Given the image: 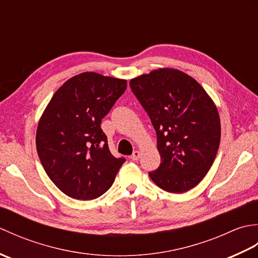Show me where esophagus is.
<instances>
[{
	"label": "esophagus",
	"mask_w": 258,
	"mask_h": 258,
	"mask_svg": "<svg viewBox=\"0 0 258 258\" xmlns=\"http://www.w3.org/2000/svg\"><path fill=\"white\" fill-rule=\"evenodd\" d=\"M141 157V153L139 151L133 152V154L131 155V160L132 161H139V158Z\"/></svg>",
	"instance_id": "esophagus-1"
}]
</instances>
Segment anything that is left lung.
Wrapping results in <instances>:
<instances>
[{
    "mask_svg": "<svg viewBox=\"0 0 258 258\" xmlns=\"http://www.w3.org/2000/svg\"><path fill=\"white\" fill-rule=\"evenodd\" d=\"M157 136L161 165L149 175L169 193H184L205 177L221 141L215 104L189 75L160 69L131 80Z\"/></svg>",
    "mask_w": 258,
    "mask_h": 258,
    "instance_id": "left-lung-1",
    "label": "left lung"
}]
</instances>
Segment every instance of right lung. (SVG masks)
<instances>
[{"label":"right lung","mask_w":258,"mask_h":258,"mask_svg":"<svg viewBox=\"0 0 258 258\" xmlns=\"http://www.w3.org/2000/svg\"><path fill=\"white\" fill-rule=\"evenodd\" d=\"M126 90V81L85 72L65 82L40 119L36 150L47 176L64 194L90 201L111 187L125 162L114 157L102 118Z\"/></svg>","instance_id":"obj_1"}]
</instances>
